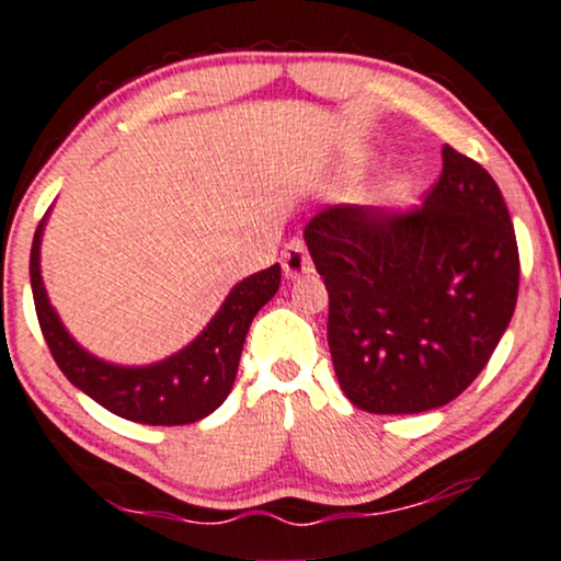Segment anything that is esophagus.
<instances>
[{"label":"esophagus","instance_id":"esophagus-1","mask_svg":"<svg viewBox=\"0 0 561 561\" xmlns=\"http://www.w3.org/2000/svg\"><path fill=\"white\" fill-rule=\"evenodd\" d=\"M282 268H285L287 279H298V276L311 274L313 263L304 239H293V242L287 244L285 252H282Z\"/></svg>","mask_w":561,"mask_h":561}]
</instances>
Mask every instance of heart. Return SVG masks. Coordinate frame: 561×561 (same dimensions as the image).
Masks as SVG:
<instances>
[{
    "mask_svg": "<svg viewBox=\"0 0 561 561\" xmlns=\"http://www.w3.org/2000/svg\"><path fill=\"white\" fill-rule=\"evenodd\" d=\"M367 164H373V159H367V157H354V159H348V175H356V172L365 170ZM408 191H410L408 175H397V178H391L389 183H386L383 194L389 196V199H404V196H408Z\"/></svg>",
    "mask_w": 561,
    "mask_h": 561,
    "instance_id": "heart-1",
    "label": "heart"
}]
</instances>
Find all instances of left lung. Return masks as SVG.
I'll return each mask as SVG.
<instances>
[{
    "label": "left lung",
    "mask_w": 561,
    "mask_h": 561,
    "mask_svg": "<svg viewBox=\"0 0 561 561\" xmlns=\"http://www.w3.org/2000/svg\"><path fill=\"white\" fill-rule=\"evenodd\" d=\"M304 239L330 295L332 367L359 410L412 415L453 402L514 317L519 250L506 202L453 146L421 207L332 205Z\"/></svg>",
    "instance_id": "obj_1"
}]
</instances>
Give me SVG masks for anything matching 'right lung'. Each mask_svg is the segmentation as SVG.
Listing matches in <instances>:
<instances>
[{
	"instance_id": "add662e5",
	"label": "right lung",
	"mask_w": 561,
	"mask_h": 561,
	"mask_svg": "<svg viewBox=\"0 0 561 561\" xmlns=\"http://www.w3.org/2000/svg\"><path fill=\"white\" fill-rule=\"evenodd\" d=\"M45 224L47 215L34 233L28 274L42 335L60 373L108 412L146 426H186L218 410L237 378L252 317L279 290V263L233 285L207 328L178 354L144 367L111 365L73 341L47 298L39 268Z\"/></svg>"
}]
</instances>
